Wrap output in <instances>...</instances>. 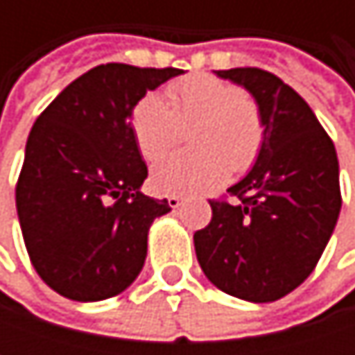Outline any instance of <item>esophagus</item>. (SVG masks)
Returning a JSON list of instances; mask_svg holds the SVG:
<instances>
[{
    "instance_id": "obj_1",
    "label": "esophagus",
    "mask_w": 355,
    "mask_h": 355,
    "mask_svg": "<svg viewBox=\"0 0 355 355\" xmlns=\"http://www.w3.org/2000/svg\"><path fill=\"white\" fill-rule=\"evenodd\" d=\"M168 205H171L173 209H177V207L182 205V197H178V195H171V197H168Z\"/></svg>"
}]
</instances>
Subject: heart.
<instances>
[{
    "label": "heart",
    "mask_w": 355,
    "mask_h": 355,
    "mask_svg": "<svg viewBox=\"0 0 355 355\" xmlns=\"http://www.w3.org/2000/svg\"><path fill=\"white\" fill-rule=\"evenodd\" d=\"M166 98L146 94L131 114L135 144L146 160H158L193 127L197 152L166 156L152 168V187L164 195L216 189L230 171H248L263 146L265 127L259 107L243 90L209 73H193L168 86Z\"/></svg>",
    "instance_id": "1"
}]
</instances>
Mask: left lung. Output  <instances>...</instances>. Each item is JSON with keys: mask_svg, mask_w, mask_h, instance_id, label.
<instances>
[{"mask_svg": "<svg viewBox=\"0 0 355 355\" xmlns=\"http://www.w3.org/2000/svg\"><path fill=\"white\" fill-rule=\"evenodd\" d=\"M254 98L265 137L234 203L209 201L211 222L193 234L205 277L247 302H273L317 267L341 209L337 152L304 98L277 76L216 71Z\"/></svg>", "mask_w": 355, "mask_h": 355, "instance_id": "left-lung-1", "label": "left lung"}]
</instances>
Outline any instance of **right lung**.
I'll return each mask as SVG.
<instances>
[{"mask_svg":"<svg viewBox=\"0 0 355 355\" xmlns=\"http://www.w3.org/2000/svg\"><path fill=\"white\" fill-rule=\"evenodd\" d=\"M182 69L98 65L73 80L31 129L16 209L40 279L78 302L127 290L148 254V232L171 211L141 193L148 166L131 129L146 92Z\"/></svg>","mask_w":355,"mask_h":355,"instance_id":"right-lung-1","label":"right lung"}]
</instances>
